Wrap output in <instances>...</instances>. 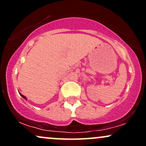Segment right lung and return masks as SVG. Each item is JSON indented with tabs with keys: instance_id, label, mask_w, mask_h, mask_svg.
Instances as JSON below:
<instances>
[{
	"instance_id": "obj_1",
	"label": "right lung",
	"mask_w": 146,
	"mask_h": 146,
	"mask_svg": "<svg viewBox=\"0 0 146 146\" xmlns=\"http://www.w3.org/2000/svg\"><path fill=\"white\" fill-rule=\"evenodd\" d=\"M20 95H21V96H22V97H23V98H24V99H25V100H27V98H26V97H25V96H24V95H22V94H21V93H20Z\"/></svg>"
}]
</instances>
